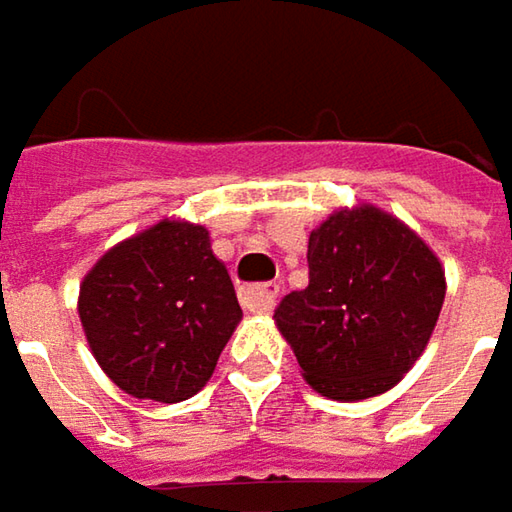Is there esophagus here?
<instances>
[{"label":"esophagus","instance_id":"obj_1","mask_svg":"<svg viewBox=\"0 0 512 512\" xmlns=\"http://www.w3.org/2000/svg\"><path fill=\"white\" fill-rule=\"evenodd\" d=\"M276 297H279V285L265 282V285H256V288H247L241 294V306L253 311V314H268L276 306Z\"/></svg>","mask_w":512,"mask_h":512}]
</instances>
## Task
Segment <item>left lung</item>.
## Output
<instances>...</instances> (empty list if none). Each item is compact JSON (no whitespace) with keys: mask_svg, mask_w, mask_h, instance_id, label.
<instances>
[{"mask_svg":"<svg viewBox=\"0 0 512 512\" xmlns=\"http://www.w3.org/2000/svg\"><path fill=\"white\" fill-rule=\"evenodd\" d=\"M309 285L274 311L303 379L326 399L379 396L417 364L446 300L437 253L373 203L335 209L309 236Z\"/></svg>","mask_w":512,"mask_h":512,"instance_id":"obj_1","label":"left lung"}]
</instances>
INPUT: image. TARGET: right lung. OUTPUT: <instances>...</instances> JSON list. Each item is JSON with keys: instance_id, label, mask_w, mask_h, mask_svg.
I'll return each mask as SVG.
<instances>
[{"instance_id": "obj_1", "label": "right lung", "mask_w": 512, "mask_h": 512, "mask_svg": "<svg viewBox=\"0 0 512 512\" xmlns=\"http://www.w3.org/2000/svg\"><path fill=\"white\" fill-rule=\"evenodd\" d=\"M78 314L110 382L136 399L174 405L209 382L241 306L209 230L163 218L92 265Z\"/></svg>"}]
</instances>
